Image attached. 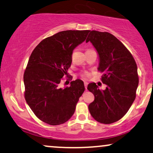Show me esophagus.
Instances as JSON below:
<instances>
[{
	"label": "esophagus",
	"mask_w": 153,
	"mask_h": 153,
	"mask_svg": "<svg viewBox=\"0 0 153 153\" xmlns=\"http://www.w3.org/2000/svg\"><path fill=\"white\" fill-rule=\"evenodd\" d=\"M88 83L87 82H84V85H85V88L86 90H87V88H88Z\"/></svg>",
	"instance_id": "obj_1"
}]
</instances>
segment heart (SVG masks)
<instances>
[{
	"mask_svg": "<svg viewBox=\"0 0 153 153\" xmlns=\"http://www.w3.org/2000/svg\"><path fill=\"white\" fill-rule=\"evenodd\" d=\"M81 76H82V78L83 79H86L89 77V74L88 73H83V74L81 75Z\"/></svg>",
	"mask_w": 153,
	"mask_h": 153,
	"instance_id": "obj_1",
	"label": "heart"
}]
</instances>
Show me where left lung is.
Here are the masks:
<instances>
[{"mask_svg":"<svg viewBox=\"0 0 153 153\" xmlns=\"http://www.w3.org/2000/svg\"><path fill=\"white\" fill-rule=\"evenodd\" d=\"M94 46L100 57L98 71L103 73L104 90L94 82L88 90L94 96L89 104L90 114L98 122L109 124L121 119L136 99L139 78L132 54L113 34L92 30L87 38Z\"/></svg>","mask_w":153,"mask_h":153,"instance_id":"left-lung-1","label":"left lung"}]
</instances>
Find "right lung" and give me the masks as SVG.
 I'll return each mask as SVG.
<instances>
[{
  "label": "right lung",
  "instance_id": "right-lung-1",
  "mask_svg": "<svg viewBox=\"0 0 153 153\" xmlns=\"http://www.w3.org/2000/svg\"><path fill=\"white\" fill-rule=\"evenodd\" d=\"M90 30H66L44 39L31 53L24 73L25 98L36 117L50 125L66 122L85 91L79 79L61 88L60 82L72 63L73 49Z\"/></svg>",
  "mask_w": 153,
  "mask_h": 153
}]
</instances>
